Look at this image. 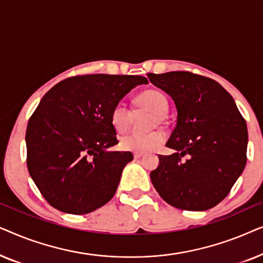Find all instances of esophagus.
<instances>
[{"mask_svg":"<svg viewBox=\"0 0 263 263\" xmlns=\"http://www.w3.org/2000/svg\"><path fill=\"white\" fill-rule=\"evenodd\" d=\"M143 156V153H141V152H135L134 153V158L135 159H139V158H141Z\"/></svg>","mask_w":263,"mask_h":263,"instance_id":"esophagus-1","label":"esophagus"}]
</instances>
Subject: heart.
Masks as SVG:
<instances>
[{
	"instance_id": "b5f03b06",
	"label": "heart",
	"mask_w": 263,
	"mask_h": 263,
	"mask_svg": "<svg viewBox=\"0 0 263 263\" xmlns=\"http://www.w3.org/2000/svg\"><path fill=\"white\" fill-rule=\"evenodd\" d=\"M136 103L142 109H147L154 112L152 117V124H158L164 122L165 115L167 112L168 103L163 92L158 89H147L138 97ZM111 124L118 133H124L130 127L133 120V112L123 102H118L111 110L110 115ZM165 136L161 132L153 130L147 133L133 132L122 136L120 145L124 151L130 152H148L164 142Z\"/></svg>"
}]
</instances>
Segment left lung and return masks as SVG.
Listing matches in <instances>:
<instances>
[{
  "mask_svg": "<svg viewBox=\"0 0 263 263\" xmlns=\"http://www.w3.org/2000/svg\"><path fill=\"white\" fill-rule=\"evenodd\" d=\"M174 99L177 124L151 181L168 204L206 211L229 195L247 164V123L217 81L190 71L147 75Z\"/></svg>",
  "mask_w": 263,
  "mask_h": 263,
  "instance_id": "obj_1",
  "label": "left lung"
}]
</instances>
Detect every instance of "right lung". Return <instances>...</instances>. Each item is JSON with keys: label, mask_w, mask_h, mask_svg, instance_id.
<instances>
[{"label": "right lung", "mask_w": 263, "mask_h": 263, "mask_svg": "<svg viewBox=\"0 0 263 263\" xmlns=\"http://www.w3.org/2000/svg\"><path fill=\"white\" fill-rule=\"evenodd\" d=\"M142 84L138 75H78L43 97L27 124V168L53 208L87 214L112 199L134 157L107 151L118 143L111 110Z\"/></svg>", "instance_id": "right-lung-1"}]
</instances>
